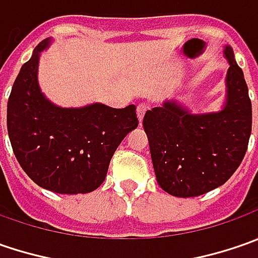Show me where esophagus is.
I'll use <instances>...</instances> for the list:
<instances>
[{
    "mask_svg": "<svg viewBox=\"0 0 258 258\" xmlns=\"http://www.w3.org/2000/svg\"><path fill=\"white\" fill-rule=\"evenodd\" d=\"M149 107H148V104L141 103L138 104V107H136V113H138V119H139V122H142V119H144L145 112L148 110Z\"/></svg>",
    "mask_w": 258,
    "mask_h": 258,
    "instance_id": "1",
    "label": "esophagus"
}]
</instances>
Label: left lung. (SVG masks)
<instances>
[{
	"label": "left lung",
	"instance_id": "obj_1",
	"mask_svg": "<svg viewBox=\"0 0 258 258\" xmlns=\"http://www.w3.org/2000/svg\"><path fill=\"white\" fill-rule=\"evenodd\" d=\"M221 110L194 113L171 99L144 117L159 186L179 198L198 197L225 183L243 161L251 135V102L243 70L230 45Z\"/></svg>",
	"mask_w": 258,
	"mask_h": 258
}]
</instances>
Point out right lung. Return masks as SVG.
I'll use <instances>...</instances> for the list:
<instances>
[{
	"label": "right lung",
	"instance_id": "obj_1",
	"mask_svg": "<svg viewBox=\"0 0 258 258\" xmlns=\"http://www.w3.org/2000/svg\"><path fill=\"white\" fill-rule=\"evenodd\" d=\"M37 45L15 79L7 106V127L15 158L38 186L55 194H87L103 183L110 159L124 136L138 127L136 106L103 103L61 107L38 85Z\"/></svg>",
	"mask_w": 258,
	"mask_h": 258
}]
</instances>
